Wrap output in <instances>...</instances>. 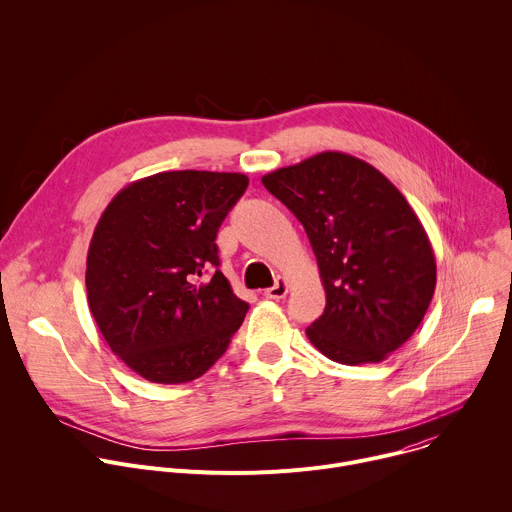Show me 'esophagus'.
Masks as SVG:
<instances>
[{
  "mask_svg": "<svg viewBox=\"0 0 512 512\" xmlns=\"http://www.w3.org/2000/svg\"><path fill=\"white\" fill-rule=\"evenodd\" d=\"M287 291H289V283H287L283 277H279L277 283H275L273 287L265 289L263 295H265L267 299H275V301H277V299H283V297L287 295Z\"/></svg>",
  "mask_w": 512,
  "mask_h": 512,
  "instance_id": "34e87169",
  "label": "esophagus"
}]
</instances>
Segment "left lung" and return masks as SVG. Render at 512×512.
Returning a JSON list of instances; mask_svg holds the SVG:
<instances>
[{
  "label": "left lung",
  "mask_w": 512,
  "mask_h": 512,
  "mask_svg": "<svg viewBox=\"0 0 512 512\" xmlns=\"http://www.w3.org/2000/svg\"><path fill=\"white\" fill-rule=\"evenodd\" d=\"M303 225L325 289L309 342L346 366L378 364L422 323L436 287L430 239L378 168L319 152L261 179Z\"/></svg>",
  "instance_id": "1"
}]
</instances>
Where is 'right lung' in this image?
<instances>
[{
  "label": "right lung",
  "mask_w": 512,
  "mask_h": 512,
  "mask_svg": "<svg viewBox=\"0 0 512 512\" xmlns=\"http://www.w3.org/2000/svg\"><path fill=\"white\" fill-rule=\"evenodd\" d=\"M241 173L170 170L124 187L86 259L88 305L110 350L154 384L201 378L249 303L221 273L217 231L243 197Z\"/></svg>",
  "instance_id": "add662e5"
}]
</instances>
